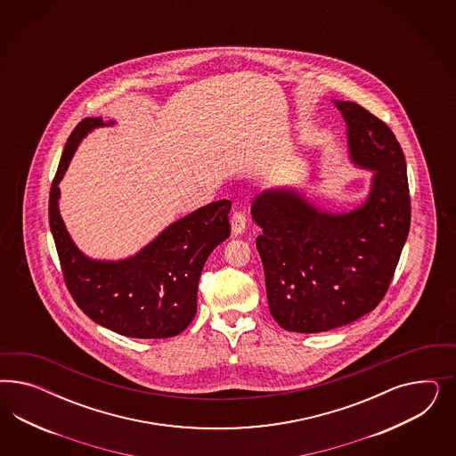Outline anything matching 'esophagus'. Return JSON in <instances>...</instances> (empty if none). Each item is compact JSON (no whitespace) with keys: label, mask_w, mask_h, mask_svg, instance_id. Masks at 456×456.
I'll return each instance as SVG.
<instances>
[{"label":"esophagus","mask_w":456,"mask_h":456,"mask_svg":"<svg viewBox=\"0 0 456 456\" xmlns=\"http://www.w3.org/2000/svg\"><path fill=\"white\" fill-rule=\"evenodd\" d=\"M246 214L242 210H235L231 217V227H232V234L240 235L246 231Z\"/></svg>","instance_id":"1"}]
</instances>
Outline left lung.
I'll use <instances>...</instances> for the list:
<instances>
[{
    "label": "left lung",
    "instance_id": "left-lung-1",
    "mask_svg": "<svg viewBox=\"0 0 456 456\" xmlns=\"http://www.w3.org/2000/svg\"><path fill=\"white\" fill-rule=\"evenodd\" d=\"M347 125L349 159L373 170L366 200L328 212L296 189H271L252 202L263 229L256 246L273 318L286 331L322 332L371 313L385 297L410 232L406 160L383 120L336 102Z\"/></svg>",
    "mask_w": 456,
    "mask_h": 456
}]
</instances>
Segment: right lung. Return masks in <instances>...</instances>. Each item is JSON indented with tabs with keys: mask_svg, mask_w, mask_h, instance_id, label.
<instances>
[{
	"mask_svg": "<svg viewBox=\"0 0 456 456\" xmlns=\"http://www.w3.org/2000/svg\"><path fill=\"white\" fill-rule=\"evenodd\" d=\"M115 122L83 118L71 132L50 191L48 217L63 279L83 313L126 338L160 339L183 331L197 313V288L210 252L231 234V200H217L170 224L151 244L122 261L90 259L60 216L58 183L78 143Z\"/></svg>",
	"mask_w": 456,
	"mask_h": 456,
	"instance_id": "add662e5",
	"label": "right lung"
}]
</instances>
